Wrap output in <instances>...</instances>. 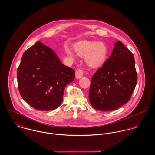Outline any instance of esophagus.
<instances>
[{
  "label": "esophagus",
  "instance_id": "obj_1",
  "mask_svg": "<svg viewBox=\"0 0 155 155\" xmlns=\"http://www.w3.org/2000/svg\"><path fill=\"white\" fill-rule=\"evenodd\" d=\"M84 73L82 70L81 69H77L76 70V79H80L83 77Z\"/></svg>",
  "mask_w": 155,
  "mask_h": 155
}]
</instances>
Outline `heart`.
Masks as SVG:
<instances>
[{"label": "heart", "instance_id": "obj_1", "mask_svg": "<svg viewBox=\"0 0 155 155\" xmlns=\"http://www.w3.org/2000/svg\"><path fill=\"white\" fill-rule=\"evenodd\" d=\"M74 51L80 57H85V62L87 66L92 68H98L103 66L108 57V48L101 42L84 41L74 46ZM67 54L73 57L72 52L67 49Z\"/></svg>", "mask_w": 155, "mask_h": 155}]
</instances>
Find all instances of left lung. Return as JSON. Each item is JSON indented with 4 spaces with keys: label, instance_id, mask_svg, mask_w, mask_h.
Returning a JSON list of instances; mask_svg holds the SVG:
<instances>
[{
    "label": "left lung",
    "instance_id": "left-lung-1",
    "mask_svg": "<svg viewBox=\"0 0 155 155\" xmlns=\"http://www.w3.org/2000/svg\"><path fill=\"white\" fill-rule=\"evenodd\" d=\"M137 82L132 52L120 41L92 78L89 100L97 110L112 111L127 103Z\"/></svg>",
    "mask_w": 155,
    "mask_h": 155
}]
</instances>
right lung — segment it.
<instances>
[{
	"label": "right lung",
	"mask_w": 155,
	"mask_h": 155,
	"mask_svg": "<svg viewBox=\"0 0 155 155\" xmlns=\"http://www.w3.org/2000/svg\"><path fill=\"white\" fill-rule=\"evenodd\" d=\"M74 77V70L62 64L55 51L39 41L24 53L17 70L21 97L39 110L58 108L66 86Z\"/></svg>",
	"instance_id": "right-lung-1"
}]
</instances>
